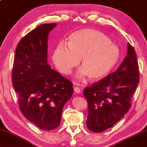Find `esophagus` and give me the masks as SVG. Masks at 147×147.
<instances>
[{"instance_id": "obj_1", "label": "esophagus", "mask_w": 147, "mask_h": 147, "mask_svg": "<svg viewBox=\"0 0 147 147\" xmlns=\"http://www.w3.org/2000/svg\"><path fill=\"white\" fill-rule=\"evenodd\" d=\"M74 89V91H75V92H77V93H80V92H81V89L78 87H75Z\"/></svg>"}]
</instances>
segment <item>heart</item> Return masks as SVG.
Listing matches in <instances>:
<instances>
[{"mask_svg": "<svg viewBox=\"0 0 147 147\" xmlns=\"http://www.w3.org/2000/svg\"><path fill=\"white\" fill-rule=\"evenodd\" d=\"M119 58L118 47L100 31L91 29L77 31L69 35L67 45L61 42L56 45L52 59L58 71L69 74L78 66L81 58L83 67L78 75L88 76L97 80L107 76L117 64Z\"/></svg>", "mask_w": 147, "mask_h": 147, "instance_id": "obj_1", "label": "heart"}]
</instances>
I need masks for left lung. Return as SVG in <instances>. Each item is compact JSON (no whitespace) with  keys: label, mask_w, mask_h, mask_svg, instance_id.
Masks as SVG:
<instances>
[{"label":"left lung","mask_w":147,"mask_h":147,"mask_svg":"<svg viewBox=\"0 0 147 147\" xmlns=\"http://www.w3.org/2000/svg\"><path fill=\"white\" fill-rule=\"evenodd\" d=\"M139 77L136 53L128 43L127 55L118 69L84 89L89 110L86 124L90 131L102 132L123 118L131 107Z\"/></svg>","instance_id":"obj_1"}]
</instances>
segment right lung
Returning a JSON list of instances; mask_svg holds the SVG:
<instances>
[{
	"label": "right lung",
	"instance_id": "1",
	"mask_svg": "<svg viewBox=\"0 0 147 147\" xmlns=\"http://www.w3.org/2000/svg\"><path fill=\"white\" fill-rule=\"evenodd\" d=\"M56 26L40 25L20 40L12 71L20 111L45 131L60 125L63 107L74 92L71 81L52 69L47 61V39Z\"/></svg>",
	"mask_w": 147,
	"mask_h": 147
}]
</instances>
